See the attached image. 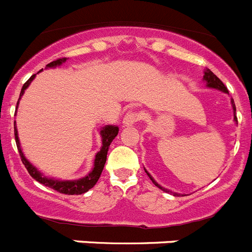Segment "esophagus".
<instances>
[{
	"instance_id": "34e87169",
	"label": "esophagus",
	"mask_w": 252,
	"mask_h": 252,
	"mask_svg": "<svg viewBox=\"0 0 252 252\" xmlns=\"http://www.w3.org/2000/svg\"><path fill=\"white\" fill-rule=\"evenodd\" d=\"M140 120V116L137 115L136 112H127L125 115L124 120H122V125H124V127H130L132 125L136 124L137 121Z\"/></svg>"
}]
</instances>
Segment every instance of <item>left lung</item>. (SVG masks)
I'll return each mask as SVG.
<instances>
[{"label":"left lung","instance_id":"1","mask_svg":"<svg viewBox=\"0 0 252 252\" xmlns=\"http://www.w3.org/2000/svg\"><path fill=\"white\" fill-rule=\"evenodd\" d=\"M203 81L206 82V87L207 88H212V90H218L221 91V92L223 93H228V91H227V88L224 87V84L222 83V81L220 79V78L217 77L216 74H213V72H211L209 69H206L204 70V75H203ZM231 106H232V110H233V121L237 122V117H236V106H235V102H233V99H231ZM146 174L149 175V178H150L151 180H153V183L155 184V186L158 187V188H160L161 190H164V192L166 193H171L173 195H180L179 193H175V192H171V190H169V189L164 188V187H161L160 184H158L157 182H155V179H154L153 177H151L150 174L148 173V170L145 169Z\"/></svg>","mask_w":252,"mask_h":252}]
</instances>
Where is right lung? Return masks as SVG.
I'll return each instance as SVG.
<instances>
[{"label": "right lung", "instance_id": "right-lung-1", "mask_svg": "<svg viewBox=\"0 0 252 252\" xmlns=\"http://www.w3.org/2000/svg\"><path fill=\"white\" fill-rule=\"evenodd\" d=\"M65 62H66V58L57 59L54 60V62L49 63L48 65H46V68H57V66H60L63 63H65ZM35 77H36V74L31 75V77L29 78V81L22 86L21 92H20V98L19 101H17L16 111H17V107H19L20 99H21V97L24 95L25 91L28 90V87L30 86L31 82L34 81ZM99 133H101V137H102V146H101V150L95 154L92 170H91L86 177L79 178V179L60 180V179H55V178L46 177V175L43 174V173H41L36 166L32 165V164L26 159L24 153H22L21 145H20L19 133H17V128H16V121H15V140H16V145H17V149H19L20 157H21V161L22 164L25 165V168L28 169L29 174L34 178L36 182H39L40 184H43V186L54 189V190H57V192L59 193H63V194H69V195L83 194V193L88 192L91 188H93L94 184L98 182L99 177H101L102 174V170H103L104 168V164H106L108 148H110L111 142L113 141V139H115V137L117 136V133H119V126H115V125H106L104 127L101 128Z\"/></svg>", "mask_w": 252, "mask_h": 252}]
</instances>
